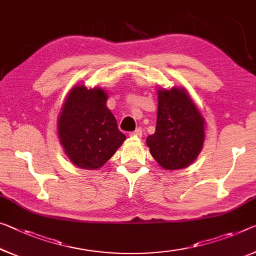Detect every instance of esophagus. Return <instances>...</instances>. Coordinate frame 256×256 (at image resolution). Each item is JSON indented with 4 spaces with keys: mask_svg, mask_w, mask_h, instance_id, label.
I'll list each match as a JSON object with an SVG mask.
<instances>
[{
    "mask_svg": "<svg viewBox=\"0 0 256 256\" xmlns=\"http://www.w3.org/2000/svg\"><path fill=\"white\" fill-rule=\"evenodd\" d=\"M130 136H135V137H142V135H143V132H142V128H137L135 132H132L129 134Z\"/></svg>",
    "mask_w": 256,
    "mask_h": 256,
    "instance_id": "esophagus-1",
    "label": "esophagus"
}]
</instances>
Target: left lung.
Wrapping results in <instances>:
<instances>
[{"instance_id":"1","label":"left lung","mask_w":256,"mask_h":256,"mask_svg":"<svg viewBox=\"0 0 256 256\" xmlns=\"http://www.w3.org/2000/svg\"><path fill=\"white\" fill-rule=\"evenodd\" d=\"M205 120L183 87L158 90L156 132L146 144L156 162L167 170L186 168L202 150Z\"/></svg>"}]
</instances>
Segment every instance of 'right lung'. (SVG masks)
I'll list each match as a JSON object with an SVG mask.
<instances>
[{
    "label": "right lung",
    "mask_w": 256,
    "mask_h": 256,
    "mask_svg": "<svg viewBox=\"0 0 256 256\" xmlns=\"http://www.w3.org/2000/svg\"><path fill=\"white\" fill-rule=\"evenodd\" d=\"M106 100L104 89L78 84L62 105L57 121L58 137L65 154L78 168H100L126 140Z\"/></svg>",
    "instance_id": "1"
}]
</instances>
